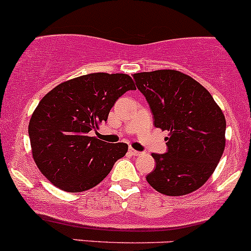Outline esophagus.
Returning <instances> with one entry per match:
<instances>
[{"mask_svg":"<svg viewBox=\"0 0 251 251\" xmlns=\"http://www.w3.org/2000/svg\"><path fill=\"white\" fill-rule=\"evenodd\" d=\"M128 151L130 152V154L133 155V156H139V155H143L142 151H138V150H134L133 148H129V150Z\"/></svg>","mask_w":251,"mask_h":251,"instance_id":"1","label":"esophagus"}]
</instances>
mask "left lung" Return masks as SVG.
I'll return each instance as SVG.
<instances>
[{
    "label": "left lung",
    "mask_w": 251,
    "mask_h": 251,
    "mask_svg": "<svg viewBox=\"0 0 251 251\" xmlns=\"http://www.w3.org/2000/svg\"><path fill=\"white\" fill-rule=\"evenodd\" d=\"M149 103L154 126L168 130L165 154H151L156 168L147 181L157 192L182 196L213 174L226 147V118L206 88L176 70L133 75Z\"/></svg>",
    "instance_id": "1"
}]
</instances>
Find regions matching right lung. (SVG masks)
Instances as JSON below:
<instances>
[{
  "label": "right lung",
  "instance_id": "1",
  "mask_svg": "<svg viewBox=\"0 0 251 251\" xmlns=\"http://www.w3.org/2000/svg\"><path fill=\"white\" fill-rule=\"evenodd\" d=\"M129 90H135L130 76L96 73L65 81L43 97L28 133L33 159L52 185L68 192L90 190L126 155V143L111 144L88 134Z\"/></svg>",
  "mask_w": 251,
  "mask_h": 251
}]
</instances>
